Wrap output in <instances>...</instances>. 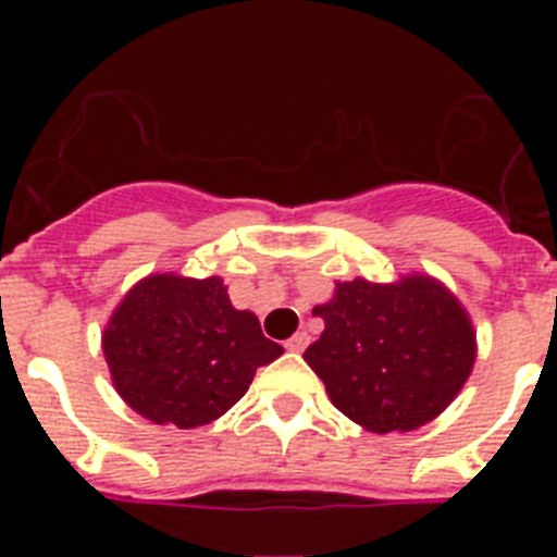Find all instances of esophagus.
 Returning a JSON list of instances; mask_svg holds the SVG:
<instances>
[{
    "instance_id": "obj_1",
    "label": "esophagus",
    "mask_w": 557,
    "mask_h": 557,
    "mask_svg": "<svg viewBox=\"0 0 557 557\" xmlns=\"http://www.w3.org/2000/svg\"><path fill=\"white\" fill-rule=\"evenodd\" d=\"M284 346H287V351H293V354H301L304 348L309 346V334H307V332H295L293 337H289L287 343H284Z\"/></svg>"
}]
</instances>
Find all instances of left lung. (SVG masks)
Here are the masks:
<instances>
[{
	"label": "left lung",
	"instance_id": "obj_1",
	"mask_svg": "<svg viewBox=\"0 0 557 557\" xmlns=\"http://www.w3.org/2000/svg\"><path fill=\"white\" fill-rule=\"evenodd\" d=\"M312 312L326 329L304 351L307 366L323 379L332 405L376 435L430 424L474 368V323L435 275L337 282Z\"/></svg>",
	"mask_w": 557,
	"mask_h": 557
}]
</instances>
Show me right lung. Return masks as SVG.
<instances>
[{"label":"right lung","mask_w":557,"mask_h":557,"mask_svg":"<svg viewBox=\"0 0 557 557\" xmlns=\"http://www.w3.org/2000/svg\"><path fill=\"white\" fill-rule=\"evenodd\" d=\"M102 354L131 410L152 424L195 430L228 412L256 368L284 348L264 337L253 312L231 304L220 275L150 273L108 318Z\"/></svg>","instance_id":"right-lung-1"}]
</instances>
